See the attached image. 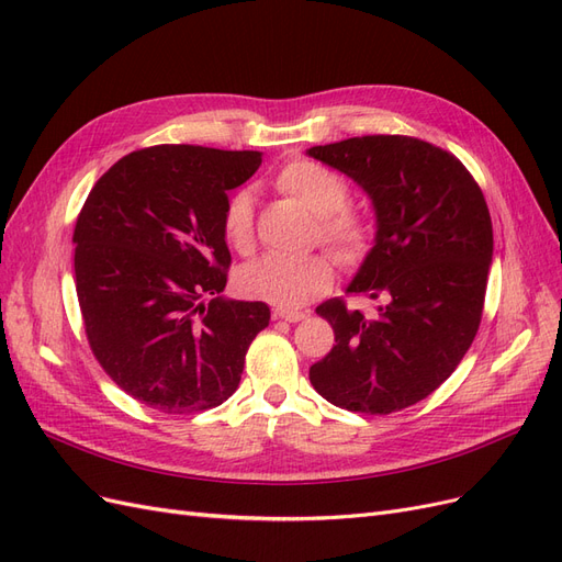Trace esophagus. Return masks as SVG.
I'll return each instance as SVG.
<instances>
[{"mask_svg": "<svg viewBox=\"0 0 562 562\" xmlns=\"http://www.w3.org/2000/svg\"><path fill=\"white\" fill-rule=\"evenodd\" d=\"M271 316L281 318V321H288V323H297L307 314H304V312H293V310H274V312H271Z\"/></svg>", "mask_w": 562, "mask_h": 562, "instance_id": "34e87169", "label": "esophagus"}]
</instances>
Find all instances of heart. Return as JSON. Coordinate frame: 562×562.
Masks as SVG:
<instances>
[{
	"instance_id": "b5f03b06",
	"label": "heart",
	"mask_w": 562,
	"mask_h": 562,
	"mask_svg": "<svg viewBox=\"0 0 562 562\" xmlns=\"http://www.w3.org/2000/svg\"><path fill=\"white\" fill-rule=\"evenodd\" d=\"M277 190L293 196L318 217L321 241L330 246L345 265H359L372 246L370 220L349 209L351 187L347 178L333 168L312 159L285 164L274 178ZM225 241L239 252L255 250V206L250 192H236L227 199L220 217ZM335 267L326 252L302 255H265L262 260L241 269V293L255 300L277 304L281 310H297L314 297L328 293Z\"/></svg>"
}]
</instances>
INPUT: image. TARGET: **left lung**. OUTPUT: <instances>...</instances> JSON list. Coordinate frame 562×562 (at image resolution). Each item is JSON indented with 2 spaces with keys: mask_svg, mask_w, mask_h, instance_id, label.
<instances>
[{
  "mask_svg": "<svg viewBox=\"0 0 562 562\" xmlns=\"http://www.w3.org/2000/svg\"><path fill=\"white\" fill-rule=\"evenodd\" d=\"M307 155L372 199L375 246L347 293L380 302L372 316L339 297L318 304L337 345L310 380L351 413L403 411L452 375L479 333L492 262L485 196L454 155L411 135H363Z\"/></svg>",
  "mask_w": 562,
  "mask_h": 562,
  "instance_id": "left-lung-1",
  "label": "left lung"
}]
</instances>
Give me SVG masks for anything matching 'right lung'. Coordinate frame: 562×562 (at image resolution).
<instances>
[{"mask_svg": "<svg viewBox=\"0 0 562 562\" xmlns=\"http://www.w3.org/2000/svg\"><path fill=\"white\" fill-rule=\"evenodd\" d=\"M260 151L201 145L135 149L83 201L75 283L89 347L128 396L168 415L225 403L269 326L265 302L225 300L227 192Z\"/></svg>", "mask_w": 562, "mask_h": 562, "instance_id": "right-lung-1", "label": "right lung"}]
</instances>
